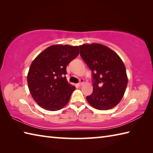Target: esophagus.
<instances>
[{"instance_id":"obj_1","label":"esophagus","mask_w":153,"mask_h":153,"mask_svg":"<svg viewBox=\"0 0 153 153\" xmlns=\"http://www.w3.org/2000/svg\"><path fill=\"white\" fill-rule=\"evenodd\" d=\"M84 83V80L83 79H80V81H79V82L77 83V85H78L79 86H81V85H83V83Z\"/></svg>"}]
</instances>
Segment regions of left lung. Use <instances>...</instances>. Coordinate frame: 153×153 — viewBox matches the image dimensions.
<instances>
[{"label": "left lung", "mask_w": 153, "mask_h": 153, "mask_svg": "<svg viewBox=\"0 0 153 153\" xmlns=\"http://www.w3.org/2000/svg\"><path fill=\"white\" fill-rule=\"evenodd\" d=\"M79 47L81 56L92 71L93 91L87 100L97 110L114 108L122 99L128 85L124 64L114 51L101 44Z\"/></svg>", "instance_id": "obj_1"}]
</instances>
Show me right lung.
<instances>
[{
	"mask_svg": "<svg viewBox=\"0 0 153 153\" xmlns=\"http://www.w3.org/2000/svg\"><path fill=\"white\" fill-rule=\"evenodd\" d=\"M79 54L77 46L52 45L31 63L27 77L28 87L41 108L56 111L67 105L76 87L65 76L66 66Z\"/></svg>",
	"mask_w": 153,
	"mask_h": 153,
	"instance_id": "1",
	"label": "right lung"
}]
</instances>
